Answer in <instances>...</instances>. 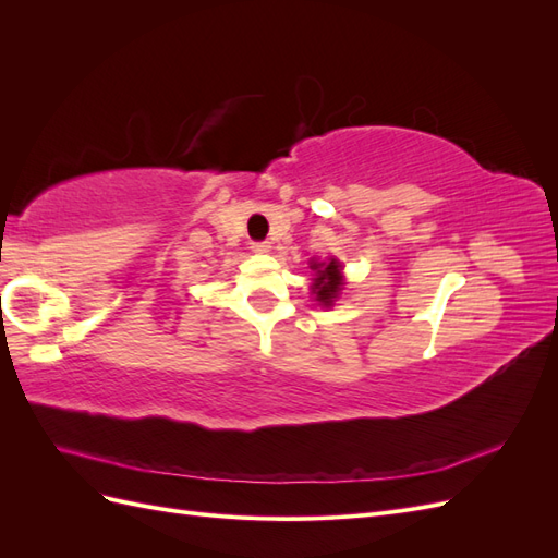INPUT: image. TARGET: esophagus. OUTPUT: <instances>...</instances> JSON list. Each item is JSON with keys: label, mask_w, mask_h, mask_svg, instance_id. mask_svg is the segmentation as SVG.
Here are the masks:
<instances>
[{"label": "esophagus", "mask_w": 558, "mask_h": 558, "mask_svg": "<svg viewBox=\"0 0 558 558\" xmlns=\"http://www.w3.org/2000/svg\"><path fill=\"white\" fill-rule=\"evenodd\" d=\"M269 248H272V244H269L267 240H263V242H251V251H256V253H267Z\"/></svg>", "instance_id": "1"}]
</instances>
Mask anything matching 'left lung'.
Here are the masks:
<instances>
[{
  "mask_svg": "<svg viewBox=\"0 0 558 558\" xmlns=\"http://www.w3.org/2000/svg\"><path fill=\"white\" fill-rule=\"evenodd\" d=\"M312 269H316V279L312 283V291L316 293V300L320 305L330 307L335 295L342 289V275H340V263H314Z\"/></svg>",
  "mask_w": 558,
  "mask_h": 558,
  "instance_id": "left-lung-1",
  "label": "left lung"
}]
</instances>
